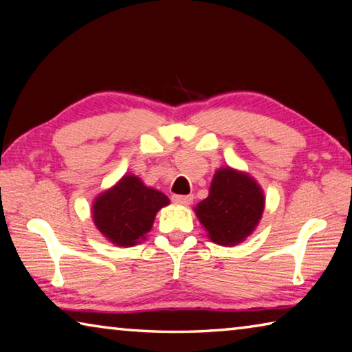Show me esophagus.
Listing matches in <instances>:
<instances>
[{"label":"esophagus","instance_id":"obj_1","mask_svg":"<svg viewBox=\"0 0 352 352\" xmlns=\"http://www.w3.org/2000/svg\"><path fill=\"white\" fill-rule=\"evenodd\" d=\"M172 200H174L175 204H178V205L188 206V205L192 204L194 197H192V195H174V197H172Z\"/></svg>","mask_w":352,"mask_h":352}]
</instances>
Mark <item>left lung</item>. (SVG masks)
Wrapping results in <instances>:
<instances>
[{
  "label": "left lung",
  "mask_w": 352,
  "mask_h": 352,
  "mask_svg": "<svg viewBox=\"0 0 352 352\" xmlns=\"http://www.w3.org/2000/svg\"><path fill=\"white\" fill-rule=\"evenodd\" d=\"M264 208L261 184L248 172L226 166L216 170L210 194L194 208V212L211 242L234 247L252 236Z\"/></svg>",
  "instance_id": "left-lung-1"
}]
</instances>
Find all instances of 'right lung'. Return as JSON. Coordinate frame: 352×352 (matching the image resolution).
Instances as JSON below:
<instances>
[{
	"instance_id": "obj_1",
	"label": "right lung",
	"mask_w": 352,
	"mask_h": 352,
	"mask_svg": "<svg viewBox=\"0 0 352 352\" xmlns=\"http://www.w3.org/2000/svg\"><path fill=\"white\" fill-rule=\"evenodd\" d=\"M170 200L162 190L144 184L138 175L126 174L100 192L91 205L94 226L116 247H133L146 239L153 220Z\"/></svg>"
}]
</instances>
